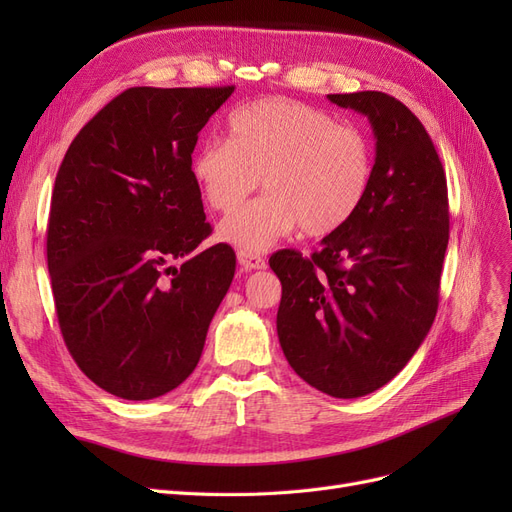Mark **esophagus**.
<instances>
[{
	"mask_svg": "<svg viewBox=\"0 0 512 512\" xmlns=\"http://www.w3.org/2000/svg\"><path fill=\"white\" fill-rule=\"evenodd\" d=\"M237 258H239V265H241L245 271H256V269H265V267H267L265 258H262L260 254H256V252H245V250H241V252L237 254Z\"/></svg>",
	"mask_w": 512,
	"mask_h": 512,
	"instance_id": "34e87169",
	"label": "esophagus"
}]
</instances>
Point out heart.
Instances as JSON below:
<instances>
[{
  "mask_svg": "<svg viewBox=\"0 0 512 512\" xmlns=\"http://www.w3.org/2000/svg\"><path fill=\"white\" fill-rule=\"evenodd\" d=\"M192 175L213 211L230 213L260 183L256 203L228 215L220 237L245 252L267 250L301 226L307 237L344 228L374 177L367 136L299 100L267 98L228 117V141L207 138Z\"/></svg>",
  "mask_w": 512,
  "mask_h": 512,
  "instance_id": "obj_1",
  "label": "heart"
}]
</instances>
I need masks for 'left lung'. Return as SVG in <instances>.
I'll use <instances>...</instances> for the list:
<instances>
[{
    "label": "left lung",
    "mask_w": 512,
    "mask_h": 512,
    "mask_svg": "<svg viewBox=\"0 0 512 512\" xmlns=\"http://www.w3.org/2000/svg\"><path fill=\"white\" fill-rule=\"evenodd\" d=\"M367 115L376 164L354 218L303 256L280 250L277 337L290 367L314 389L363 397L393 380L438 312L448 245V192L438 151L410 108L382 91L331 94Z\"/></svg>",
    "instance_id": "8db88e82"
}]
</instances>
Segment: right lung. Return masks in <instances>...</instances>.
<instances>
[{"mask_svg": "<svg viewBox=\"0 0 512 512\" xmlns=\"http://www.w3.org/2000/svg\"><path fill=\"white\" fill-rule=\"evenodd\" d=\"M235 87H130L76 134L46 226L55 312L83 374L160 397L198 365L237 256L211 235L192 175L198 132ZM182 265L175 268L172 262Z\"/></svg>", "mask_w": 512, "mask_h": 512, "instance_id": "right-lung-1", "label": "right lung"}]
</instances>
